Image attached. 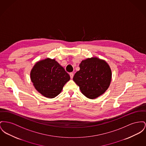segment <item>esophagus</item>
Listing matches in <instances>:
<instances>
[{"label":"esophagus","instance_id":"obj_1","mask_svg":"<svg viewBox=\"0 0 146 146\" xmlns=\"http://www.w3.org/2000/svg\"><path fill=\"white\" fill-rule=\"evenodd\" d=\"M69 75H70V77L71 79H72V78H73V76H74L73 73H69Z\"/></svg>","mask_w":146,"mask_h":146}]
</instances>
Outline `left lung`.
<instances>
[{"instance_id": "1", "label": "left lung", "mask_w": 146, "mask_h": 146, "mask_svg": "<svg viewBox=\"0 0 146 146\" xmlns=\"http://www.w3.org/2000/svg\"><path fill=\"white\" fill-rule=\"evenodd\" d=\"M79 67L73 80L86 98L96 99L109 88L111 81V69L105 60L96 57L88 58L81 62Z\"/></svg>"}]
</instances>
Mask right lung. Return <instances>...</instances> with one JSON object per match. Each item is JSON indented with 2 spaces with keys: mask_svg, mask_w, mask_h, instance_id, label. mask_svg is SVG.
<instances>
[{
  "mask_svg": "<svg viewBox=\"0 0 146 146\" xmlns=\"http://www.w3.org/2000/svg\"><path fill=\"white\" fill-rule=\"evenodd\" d=\"M30 78L38 92L47 98H54L60 94L70 76L55 59L47 58L35 64Z\"/></svg>",
  "mask_w": 146,
  "mask_h": 146,
  "instance_id": "add662e5",
  "label": "right lung"
}]
</instances>
